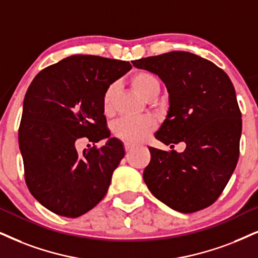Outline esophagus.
I'll return each mask as SVG.
<instances>
[{
	"label": "esophagus",
	"mask_w": 258,
	"mask_h": 258,
	"mask_svg": "<svg viewBox=\"0 0 258 258\" xmlns=\"http://www.w3.org/2000/svg\"><path fill=\"white\" fill-rule=\"evenodd\" d=\"M135 148V144H132V143H125V150L126 151H130V150H132Z\"/></svg>",
	"instance_id": "34e87169"
}]
</instances>
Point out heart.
Segmentation results:
<instances>
[{"mask_svg":"<svg viewBox=\"0 0 258 258\" xmlns=\"http://www.w3.org/2000/svg\"><path fill=\"white\" fill-rule=\"evenodd\" d=\"M131 84L137 93L143 99H148L151 94L159 90V82L153 75L146 71H137L132 75ZM116 86L108 87L102 99V108L106 115H110L114 110V96H115ZM155 128V121L149 118L142 119H120L114 125V132L120 138L126 142H140L149 136V133Z\"/></svg>","mask_w":258,"mask_h":258,"instance_id":"obj_1","label":"heart"}]
</instances>
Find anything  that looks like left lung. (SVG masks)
Here are the masks:
<instances>
[{"instance_id": "1", "label": "left lung", "mask_w": 258, "mask_h": 258, "mask_svg": "<svg viewBox=\"0 0 258 258\" xmlns=\"http://www.w3.org/2000/svg\"><path fill=\"white\" fill-rule=\"evenodd\" d=\"M157 75L169 94L168 115L156 139L183 142V152L149 148L143 178L159 201L181 213L211 206L223 193L239 157L242 119L236 91L212 61L185 51L133 60Z\"/></svg>"}]
</instances>
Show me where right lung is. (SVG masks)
I'll use <instances>...</instances> for the list:
<instances>
[{
	"label": "right lung",
	"mask_w": 258,
	"mask_h": 258,
	"mask_svg": "<svg viewBox=\"0 0 258 258\" xmlns=\"http://www.w3.org/2000/svg\"><path fill=\"white\" fill-rule=\"evenodd\" d=\"M131 68L130 61L75 54L41 70L28 87L19 146L29 191L48 211L77 218L105 198L125 150L109 138L102 99ZM83 136L107 142L78 154L76 140Z\"/></svg>",
	"instance_id": "obj_1"
}]
</instances>
